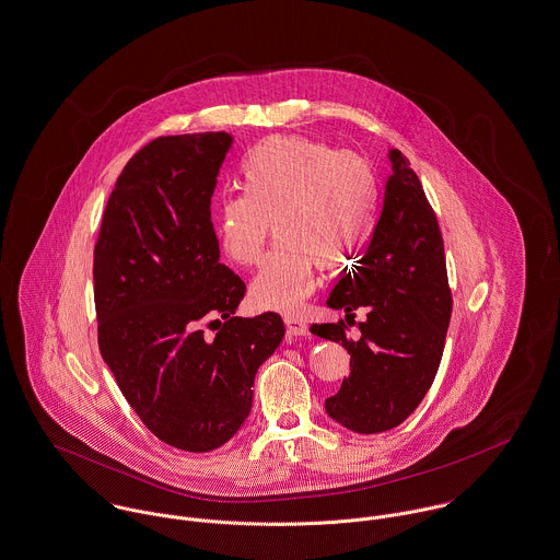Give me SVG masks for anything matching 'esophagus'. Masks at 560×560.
<instances>
[{
    "label": "esophagus",
    "instance_id": "obj_1",
    "mask_svg": "<svg viewBox=\"0 0 560 560\" xmlns=\"http://www.w3.org/2000/svg\"><path fill=\"white\" fill-rule=\"evenodd\" d=\"M285 326H288L290 335H296V337H307L310 335L307 322H303V319H299L294 315H285Z\"/></svg>",
    "mask_w": 560,
    "mask_h": 560
}]
</instances>
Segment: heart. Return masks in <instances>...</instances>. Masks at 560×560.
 <instances>
[{"label":"heart","mask_w":560,"mask_h":560,"mask_svg":"<svg viewBox=\"0 0 560 560\" xmlns=\"http://www.w3.org/2000/svg\"><path fill=\"white\" fill-rule=\"evenodd\" d=\"M243 176L247 195L219 208V243L230 259L253 266L275 221L283 243L253 279L250 299L268 310H299L315 281V259L335 268L370 241L377 217L375 178L363 161L303 139L257 145Z\"/></svg>","instance_id":"obj_1"}]
</instances>
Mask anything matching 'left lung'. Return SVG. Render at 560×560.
<instances>
[{
    "label": "left lung",
    "instance_id": "1",
    "mask_svg": "<svg viewBox=\"0 0 560 560\" xmlns=\"http://www.w3.org/2000/svg\"><path fill=\"white\" fill-rule=\"evenodd\" d=\"M390 163L372 243L326 301L346 311V322L311 324L313 335L350 354V375L324 406L357 434L393 430L417 410L440 368L453 310L434 208L399 150ZM357 310L366 311L363 323L353 319ZM354 323L360 337L350 340Z\"/></svg>",
    "mask_w": 560,
    "mask_h": 560
}]
</instances>
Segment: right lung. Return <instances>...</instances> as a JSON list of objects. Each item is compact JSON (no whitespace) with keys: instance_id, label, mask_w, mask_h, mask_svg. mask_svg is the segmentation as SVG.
<instances>
[{"instance_id":"right-lung-1","label":"right lung","mask_w":560,"mask_h":560,"mask_svg":"<svg viewBox=\"0 0 560 560\" xmlns=\"http://www.w3.org/2000/svg\"><path fill=\"white\" fill-rule=\"evenodd\" d=\"M230 145L228 132L145 143L112 190L94 245L101 354L143 425L190 453L241 430L257 368L285 332L279 313L234 315L247 285L219 261L210 219Z\"/></svg>"}]
</instances>
